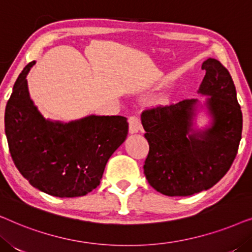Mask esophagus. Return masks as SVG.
Masks as SVG:
<instances>
[{"label":"esophagus","instance_id":"esophagus-1","mask_svg":"<svg viewBox=\"0 0 252 252\" xmlns=\"http://www.w3.org/2000/svg\"><path fill=\"white\" fill-rule=\"evenodd\" d=\"M142 128V124H141L139 117L130 116L128 118V129L129 133H137Z\"/></svg>","mask_w":252,"mask_h":252}]
</instances>
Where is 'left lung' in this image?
Listing matches in <instances>:
<instances>
[{
    "label": "left lung",
    "instance_id": "left-lung-1",
    "mask_svg": "<svg viewBox=\"0 0 252 252\" xmlns=\"http://www.w3.org/2000/svg\"><path fill=\"white\" fill-rule=\"evenodd\" d=\"M199 92L210 95L213 126L189 134L195 99L144 109L141 115L149 153L144 174L149 185L166 196H190L213 187L232 166L242 136V111L229 72L209 58Z\"/></svg>",
    "mask_w": 252,
    "mask_h": 252
}]
</instances>
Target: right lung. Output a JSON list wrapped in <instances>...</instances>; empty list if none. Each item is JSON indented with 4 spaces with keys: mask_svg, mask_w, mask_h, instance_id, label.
Instances as JSON below:
<instances>
[{
    "mask_svg": "<svg viewBox=\"0 0 252 252\" xmlns=\"http://www.w3.org/2000/svg\"><path fill=\"white\" fill-rule=\"evenodd\" d=\"M24 67L5 106V135L12 160L33 187L56 197H79L101 184L105 165L125 141L122 116H89L68 124L46 120L31 101Z\"/></svg>",
    "mask_w": 252,
    "mask_h": 252,
    "instance_id": "right-lung-1",
    "label": "right lung"
}]
</instances>
